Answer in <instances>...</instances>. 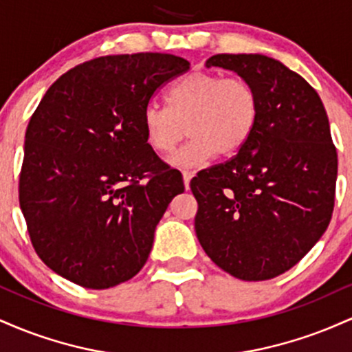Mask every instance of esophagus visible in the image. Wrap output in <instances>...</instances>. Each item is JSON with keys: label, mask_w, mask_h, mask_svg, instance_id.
I'll list each match as a JSON object with an SVG mask.
<instances>
[{"label": "esophagus", "mask_w": 352, "mask_h": 352, "mask_svg": "<svg viewBox=\"0 0 352 352\" xmlns=\"http://www.w3.org/2000/svg\"><path fill=\"white\" fill-rule=\"evenodd\" d=\"M192 177H193V173L192 172H188V170H184V185H185V188H190V180H192Z\"/></svg>", "instance_id": "obj_1"}]
</instances>
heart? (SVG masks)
Instances as JSON below:
<instances>
[{
	"mask_svg": "<svg viewBox=\"0 0 352 352\" xmlns=\"http://www.w3.org/2000/svg\"><path fill=\"white\" fill-rule=\"evenodd\" d=\"M167 104L145 106V139L157 153L167 155L182 142L187 127L190 140L172 157V164L182 168L200 167L215 153L235 155L250 140L260 116V100L248 80L207 71L179 80L168 91Z\"/></svg>",
	"mask_w": 352,
	"mask_h": 352,
	"instance_id": "b5f03b06",
	"label": "heart"
}]
</instances>
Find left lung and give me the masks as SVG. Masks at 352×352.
Returning <instances> with one entry per match:
<instances>
[{"instance_id":"obj_1","label":"left lung","mask_w":352,"mask_h":352,"mask_svg":"<svg viewBox=\"0 0 352 352\" xmlns=\"http://www.w3.org/2000/svg\"><path fill=\"white\" fill-rule=\"evenodd\" d=\"M248 80L260 100L256 127L228 162L190 182L201 248L243 281L288 272L316 245L334 208L338 153L318 92L263 54H215L207 67Z\"/></svg>"}]
</instances>
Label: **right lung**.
<instances>
[{
    "mask_svg": "<svg viewBox=\"0 0 352 352\" xmlns=\"http://www.w3.org/2000/svg\"><path fill=\"white\" fill-rule=\"evenodd\" d=\"M190 69L160 52L102 56L72 67L31 117L19 205L38 256L59 276L106 289L142 270L182 173L145 139L157 89Z\"/></svg>",
    "mask_w": 352,
    "mask_h": 352,
    "instance_id": "right-lung-1",
    "label": "right lung"
}]
</instances>
